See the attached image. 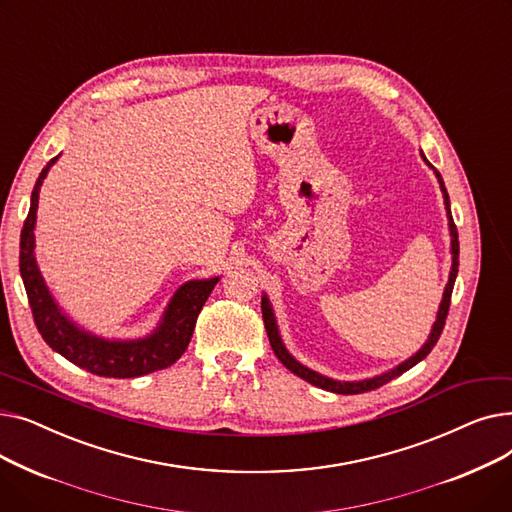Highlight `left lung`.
Here are the masks:
<instances>
[{
  "label": "left lung",
  "mask_w": 512,
  "mask_h": 512,
  "mask_svg": "<svg viewBox=\"0 0 512 512\" xmlns=\"http://www.w3.org/2000/svg\"><path fill=\"white\" fill-rule=\"evenodd\" d=\"M421 157L425 164L434 170L438 182H440V191H442V197H444V205H446V218H448V230H450V253H452V265H450V276H448V284L444 288V294H442V301H440V307H438V315H436V321L432 326V332H429L427 340L423 342V346L419 348V351L409 357L407 361L398 363L396 367L380 373V375H373V378H365V380H355V382H344V380H334V378H328V375H321L313 369H309L307 365L299 363L297 359H294L288 348L284 346L282 342V336H280V330H278V321H276V315H274V307L270 303V299H267V294H263L261 297V311H263V324H265V330H267V338H270V344L274 348L276 357L282 361V365L286 369H290L294 375H299V378H303L305 382L321 388V390H328V392H336V394H361V392H369V390H375L380 388L384 384H388L390 380L398 378V375H402L405 371H409L411 367H415L419 361H423L429 353H432V348L436 346L442 330H444V324H446V315H448V307H450V297H452V288H454V280H456V274H459V234H456V226L452 222V213H450V199H448V193H446V186H444V180L440 176V172L429 164L427 157L423 155L421 151Z\"/></svg>",
  "instance_id": "obj_1"
}]
</instances>
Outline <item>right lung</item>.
Masks as SVG:
<instances>
[{
	"mask_svg": "<svg viewBox=\"0 0 512 512\" xmlns=\"http://www.w3.org/2000/svg\"><path fill=\"white\" fill-rule=\"evenodd\" d=\"M60 157V155H58ZM58 157L47 161L41 170L33 195L31 209L20 234V276L29 297L35 324L43 340L70 363L87 369L101 378H139V375L166 369L176 363L191 342L197 317L220 278L188 280L170 299L157 328L141 338H103L70 319L49 292L35 257V224L41 184L56 164Z\"/></svg>",
	"mask_w": 512,
	"mask_h": 512,
	"instance_id": "add662e5",
	"label": "right lung"
}]
</instances>
